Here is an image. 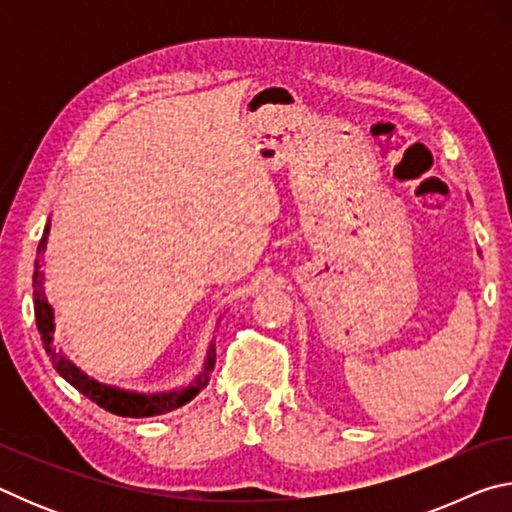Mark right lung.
I'll return each instance as SVG.
<instances>
[{
    "mask_svg": "<svg viewBox=\"0 0 512 512\" xmlns=\"http://www.w3.org/2000/svg\"><path fill=\"white\" fill-rule=\"evenodd\" d=\"M47 235H49V223L45 232H42V239L38 244V257H42V253H45ZM42 280H45V273H42V259H36V271H33V309H36V323H38V332L42 336V345H45V350L49 354L51 363H54V368L58 370V375L65 381H69L76 391L83 393L85 397H90L94 404H99L101 409L121 415V418H151V415L169 413L173 409H178V406L192 402L194 397L201 393L207 384H210V375L216 361L214 343L210 345V350H207L201 375H196V379L189 386L176 388V391L135 393V391H124V388H117V386L101 384V381L88 377L79 366H74L63 352L56 350L54 336H51L54 334V309H51V305L45 298Z\"/></svg>",
    "mask_w": 512,
    "mask_h": 512,
    "instance_id": "obj_1",
    "label": "right lung"
}]
</instances>
